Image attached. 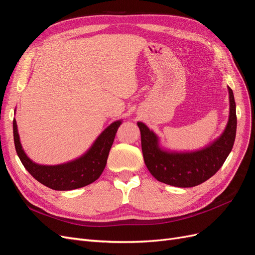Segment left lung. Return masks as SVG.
Instances as JSON below:
<instances>
[{
    "label": "left lung",
    "instance_id": "1",
    "mask_svg": "<svg viewBox=\"0 0 255 255\" xmlns=\"http://www.w3.org/2000/svg\"><path fill=\"white\" fill-rule=\"evenodd\" d=\"M230 112L227 127L215 140L199 150L173 151L160 145V138L143 122H137L141 135L144 164L161 183L175 187H194L217 172L232 151L236 136V104L228 87Z\"/></svg>",
    "mask_w": 255,
    "mask_h": 255
}]
</instances>
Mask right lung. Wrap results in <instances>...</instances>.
<instances>
[{
    "label": "right lung",
    "mask_w": 255,
    "mask_h": 255,
    "mask_svg": "<svg viewBox=\"0 0 255 255\" xmlns=\"http://www.w3.org/2000/svg\"><path fill=\"white\" fill-rule=\"evenodd\" d=\"M121 123L122 119L111 123L81 156L58 165H41L30 159L23 150L17 121L13 119L14 148L26 170L44 186L54 190L78 189L94 183L102 174L116 133Z\"/></svg>",
    "instance_id": "right-lung-1"
}]
</instances>
